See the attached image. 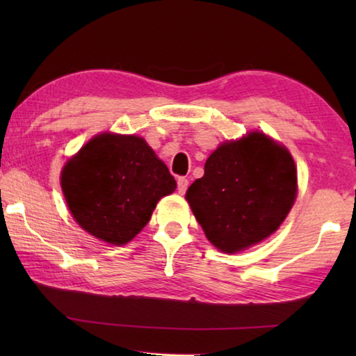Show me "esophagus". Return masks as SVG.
I'll use <instances>...</instances> for the list:
<instances>
[{
	"label": "esophagus",
	"instance_id": "esophagus-1",
	"mask_svg": "<svg viewBox=\"0 0 356 356\" xmlns=\"http://www.w3.org/2000/svg\"><path fill=\"white\" fill-rule=\"evenodd\" d=\"M186 188H188V179L179 177L177 179V190H179L180 195H184V193L186 191Z\"/></svg>",
	"mask_w": 356,
	"mask_h": 356
}]
</instances>
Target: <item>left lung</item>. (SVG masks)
Masks as SVG:
<instances>
[{
    "label": "left lung",
    "mask_w": 356,
    "mask_h": 356,
    "mask_svg": "<svg viewBox=\"0 0 356 356\" xmlns=\"http://www.w3.org/2000/svg\"><path fill=\"white\" fill-rule=\"evenodd\" d=\"M295 197L292 155L262 131L220 144L185 195L209 242L229 254L272 236Z\"/></svg>",
    "instance_id": "1"
}]
</instances>
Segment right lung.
<instances>
[{
  "label": "right lung",
  "instance_id": "add662e5",
  "mask_svg": "<svg viewBox=\"0 0 356 356\" xmlns=\"http://www.w3.org/2000/svg\"><path fill=\"white\" fill-rule=\"evenodd\" d=\"M168 166L141 136L100 134L65 163L61 186L84 231L125 245L147 225L161 197L176 190Z\"/></svg>",
  "mask_w": 356,
  "mask_h": 356
}]
</instances>
